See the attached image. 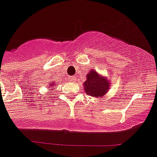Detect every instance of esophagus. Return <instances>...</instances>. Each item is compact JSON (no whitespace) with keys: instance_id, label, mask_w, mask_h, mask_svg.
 Listing matches in <instances>:
<instances>
[{"instance_id":"34e87169","label":"esophagus","mask_w":157,"mask_h":157,"mask_svg":"<svg viewBox=\"0 0 157 157\" xmlns=\"http://www.w3.org/2000/svg\"><path fill=\"white\" fill-rule=\"evenodd\" d=\"M69 78L71 82H75L77 81V79H76V77H75V76H71Z\"/></svg>"}]
</instances>
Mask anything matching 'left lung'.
Masks as SVG:
<instances>
[{"mask_svg": "<svg viewBox=\"0 0 157 157\" xmlns=\"http://www.w3.org/2000/svg\"><path fill=\"white\" fill-rule=\"evenodd\" d=\"M110 81L94 69L90 70L86 76L83 86L87 95L95 98H102L110 89Z\"/></svg>", "mask_w": 157, "mask_h": 157, "instance_id": "1", "label": "left lung"}]
</instances>
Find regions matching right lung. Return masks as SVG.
<instances>
[{"mask_svg":"<svg viewBox=\"0 0 157 157\" xmlns=\"http://www.w3.org/2000/svg\"><path fill=\"white\" fill-rule=\"evenodd\" d=\"M54 86H55V83L54 82H49L48 88H49V89H51V88H52V90H53V89H54V88H53Z\"/></svg>","mask_w":157,"mask_h":157,"instance_id":"1","label":"right lung"}]
</instances>
